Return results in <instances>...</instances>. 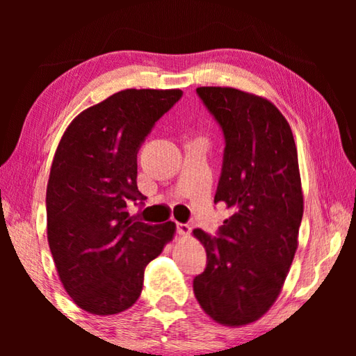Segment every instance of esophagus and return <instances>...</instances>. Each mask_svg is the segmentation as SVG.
<instances>
[{
  "label": "esophagus",
  "instance_id": "obj_1",
  "mask_svg": "<svg viewBox=\"0 0 356 356\" xmlns=\"http://www.w3.org/2000/svg\"><path fill=\"white\" fill-rule=\"evenodd\" d=\"M176 229H177V234H180V236H190L191 234V227L190 225H186V222H177Z\"/></svg>",
  "mask_w": 356,
  "mask_h": 356
}]
</instances>
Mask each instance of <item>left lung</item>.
I'll return each instance as SVG.
<instances>
[{"label":"left lung","instance_id":"1","mask_svg":"<svg viewBox=\"0 0 356 356\" xmlns=\"http://www.w3.org/2000/svg\"><path fill=\"white\" fill-rule=\"evenodd\" d=\"M225 136L215 204L234 213L216 236L195 229L207 264L193 280L201 308L218 323L238 327L268 311L293 261L301 218L298 156L278 108L234 88H197Z\"/></svg>","mask_w":356,"mask_h":356}]
</instances>
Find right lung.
Here are the masks:
<instances>
[{
	"instance_id": "right-lung-1",
	"label": "right lung",
	"mask_w": 356,
	"mask_h": 356,
	"mask_svg": "<svg viewBox=\"0 0 356 356\" xmlns=\"http://www.w3.org/2000/svg\"><path fill=\"white\" fill-rule=\"evenodd\" d=\"M180 89H125L72 120L47 185L48 245L59 278L81 309L122 312L143 291L144 270L176 231L172 221L131 218L138 152L155 122L182 99Z\"/></svg>"
}]
</instances>
